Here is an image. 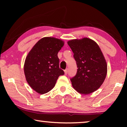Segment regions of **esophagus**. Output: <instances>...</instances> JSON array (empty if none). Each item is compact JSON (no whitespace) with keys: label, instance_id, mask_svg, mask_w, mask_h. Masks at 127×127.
Segmentation results:
<instances>
[{"label":"esophagus","instance_id":"34e87169","mask_svg":"<svg viewBox=\"0 0 127 127\" xmlns=\"http://www.w3.org/2000/svg\"><path fill=\"white\" fill-rule=\"evenodd\" d=\"M64 72H65V74H66H66H67V73H68V69H65Z\"/></svg>","mask_w":127,"mask_h":127}]
</instances>
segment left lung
<instances>
[{
	"mask_svg": "<svg viewBox=\"0 0 127 127\" xmlns=\"http://www.w3.org/2000/svg\"><path fill=\"white\" fill-rule=\"evenodd\" d=\"M73 53L78 67L70 79L74 89L82 94L96 91L103 84L107 74V64L98 44L87 37L67 41Z\"/></svg>",
	"mask_w": 127,
	"mask_h": 127,
	"instance_id": "1",
	"label": "left lung"
}]
</instances>
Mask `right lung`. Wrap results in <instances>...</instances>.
I'll use <instances>...</instances> for the list:
<instances>
[{
    "label": "right lung",
    "mask_w": 127,
    "mask_h": 127,
    "mask_svg": "<svg viewBox=\"0 0 127 127\" xmlns=\"http://www.w3.org/2000/svg\"><path fill=\"white\" fill-rule=\"evenodd\" d=\"M64 41L55 37H45L39 40L26 57L24 73L33 90L44 94L54 87L58 77L64 75L60 68L58 53Z\"/></svg>",
    "instance_id": "add662e5"
}]
</instances>
